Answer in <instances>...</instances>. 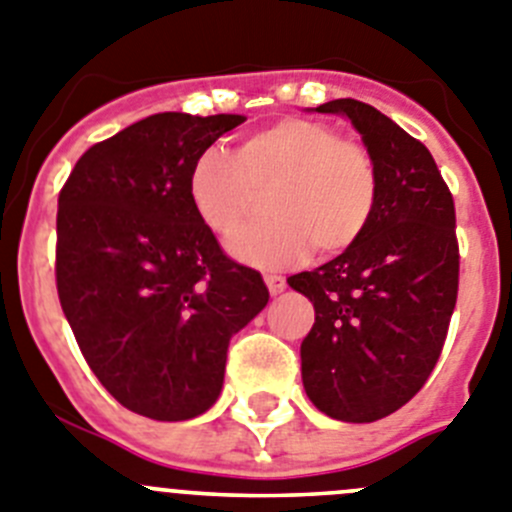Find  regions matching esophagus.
<instances>
[{
    "label": "esophagus",
    "mask_w": 512,
    "mask_h": 512,
    "mask_svg": "<svg viewBox=\"0 0 512 512\" xmlns=\"http://www.w3.org/2000/svg\"><path fill=\"white\" fill-rule=\"evenodd\" d=\"M265 285L270 290V296H280L285 290V278L283 275H275V273H267L265 275Z\"/></svg>",
    "instance_id": "34e87169"
}]
</instances>
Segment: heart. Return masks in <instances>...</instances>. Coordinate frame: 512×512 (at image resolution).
<instances>
[{
  "instance_id": "1",
  "label": "heart",
  "mask_w": 512,
  "mask_h": 512,
  "mask_svg": "<svg viewBox=\"0 0 512 512\" xmlns=\"http://www.w3.org/2000/svg\"><path fill=\"white\" fill-rule=\"evenodd\" d=\"M267 191L273 219L239 234L229 250L247 265L280 267L303 260L311 247L331 257L357 245L375 214L380 181L365 147L298 117L252 132L232 155L204 150L186 176L196 216L224 239L250 222L257 193Z\"/></svg>"
}]
</instances>
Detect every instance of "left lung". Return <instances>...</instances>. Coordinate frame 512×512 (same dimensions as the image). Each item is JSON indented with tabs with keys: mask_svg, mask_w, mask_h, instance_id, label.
Returning <instances> with one entry per match:
<instances>
[{
	"mask_svg": "<svg viewBox=\"0 0 512 512\" xmlns=\"http://www.w3.org/2000/svg\"><path fill=\"white\" fill-rule=\"evenodd\" d=\"M308 112L352 122L380 191L357 245L288 278L316 311L303 388L329 418L372 423L423 388L444 347L459 288L454 201L426 145L375 107L334 99Z\"/></svg>",
	"mask_w": 512,
	"mask_h": 512,
	"instance_id": "left-lung-1",
	"label": "left lung"
}]
</instances>
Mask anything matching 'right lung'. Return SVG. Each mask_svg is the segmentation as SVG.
<instances>
[{
  "mask_svg": "<svg viewBox=\"0 0 512 512\" xmlns=\"http://www.w3.org/2000/svg\"><path fill=\"white\" fill-rule=\"evenodd\" d=\"M239 114L163 112L89 147L58 196L55 280L91 372L124 408L188 421L216 403L229 339L267 306L186 193L193 158Z\"/></svg>",
  "mask_w": 512,
  "mask_h": 512,
  "instance_id": "add662e5",
  "label": "right lung"
}]
</instances>
